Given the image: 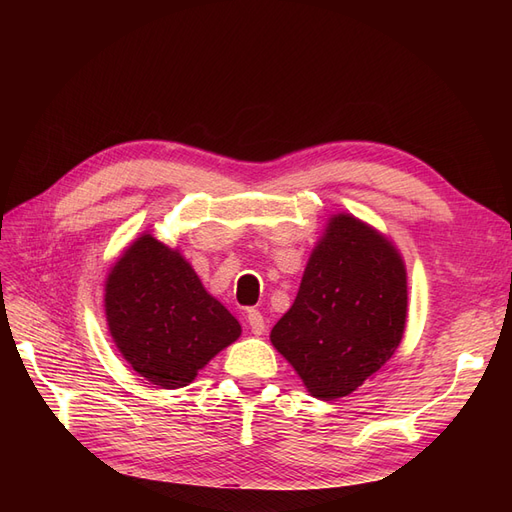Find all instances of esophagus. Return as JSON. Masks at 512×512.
Instances as JSON below:
<instances>
[{"label":"esophagus","mask_w":512,"mask_h":512,"mask_svg":"<svg viewBox=\"0 0 512 512\" xmlns=\"http://www.w3.org/2000/svg\"><path fill=\"white\" fill-rule=\"evenodd\" d=\"M247 324H250V329L254 335H262L265 333V318H262V314L258 312V309H247Z\"/></svg>","instance_id":"esophagus-1"}]
</instances>
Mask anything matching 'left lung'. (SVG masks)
Segmentation results:
<instances>
[{
  "instance_id": "1",
  "label": "left lung",
  "mask_w": 512,
  "mask_h": 512,
  "mask_svg": "<svg viewBox=\"0 0 512 512\" xmlns=\"http://www.w3.org/2000/svg\"><path fill=\"white\" fill-rule=\"evenodd\" d=\"M408 316L406 265L376 228L337 213L307 260L271 344L309 395L346 397L376 374L401 344Z\"/></svg>"
}]
</instances>
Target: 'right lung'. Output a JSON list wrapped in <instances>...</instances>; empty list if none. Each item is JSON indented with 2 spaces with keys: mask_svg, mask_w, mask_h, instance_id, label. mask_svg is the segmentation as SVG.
<instances>
[{
  "mask_svg": "<svg viewBox=\"0 0 512 512\" xmlns=\"http://www.w3.org/2000/svg\"><path fill=\"white\" fill-rule=\"evenodd\" d=\"M108 331L134 371L160 389L188 386L241 324L177 250L141 235L106 277Z\"/></svg>",
  "mask_w": 512,
  "mask_h": 512,
  "instance_id": "1",
  "label": "right lung"
}]
</instances>
